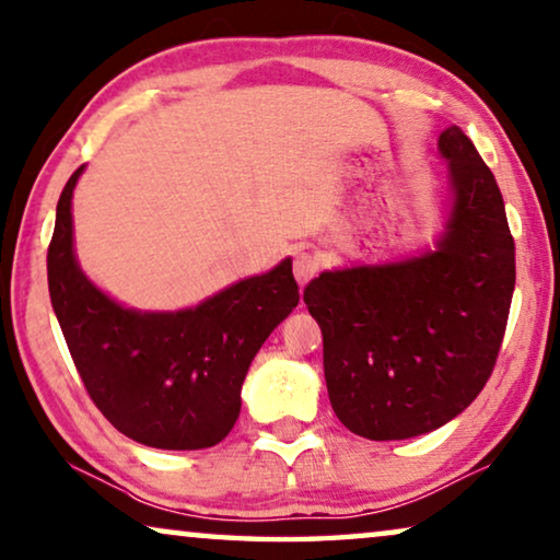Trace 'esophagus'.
Returning a JSON list of instances; mask_svg holds the SVG:
<instances>
[{
    "mask_svg": "<svg viewBox=\"0 0 560 560\" xmlns=\"http://www.w3.org/2000/svg\"><path fill=\"white\" fill-rule=\"evenodd\" d=\"M318 257L311 255V253H300L295 255V262H293V272H295V280L300 285H305L307 280L315 278V272H318Z\"/></svg>",
    "mask_w": 560,
    "mask_h": 560,
    "instance_id": "1",
    "label": "esophagus"
}]
</instances>
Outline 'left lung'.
Returning <instances> with one entry per match:
<instances>
[{
    "mask_svg": "<svg viewBox=\"0 0 560 560\" xmlns=\"http://www.w3.org/2000/svg\"><path fill=\"white\" fill-rule=\"evenodd\" d=\"M452 212L434 253L323 272L303 300L323 334L330 407L366 440H409L455 419L495 369L515 290L498 182L457 126L440 136Z\"/></svg>",
    "mask_w": 560,
    "mask_h": 560,
    "instance_id": "left-lung-1",
    "label": "left lung"
}]
</instances>
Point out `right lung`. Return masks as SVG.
<instances>
[{"instance_id": "add662e5", "label": "right lung", "mask_w": 560, "mask_h": 560, "mask_svg": "<svg viewBox=\"0 0 560 560\" xmlns=\"http://www.w3.org/2000/svg\"><path fill=\"white\" fill-rule=\"evenodd\" d=\"M60 194L47 285L65 343L101 415L145 447L205 450L240 417V392L265 338L298 305L293 262L247 278L179 313L126 311L80 272L70 199Z\"/></svg>"}]
</instances>
